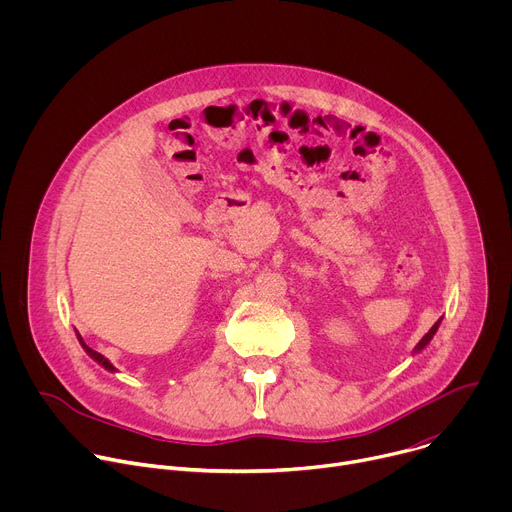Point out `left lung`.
<instances>
[{
	"instance_id": "8db88e82",
	"label": "left lung",
	"mask_w": 512,
	"mask_h": 512,
	"mask_svg": "<svg viewBox=\"0 0 512 512\" xmlns=\"http://www.w3.org/2000/svg\"><path fill=\"white\" fill-rule=\"evenodd\" d=\"M440 324H442V318L440 320H437L433 326H431V330L417 342V346L413 348V354H417V352H421L423 348H427V344L433 340V336H435V332H437V328H440Z\"/></svg>"
}]
</instances>
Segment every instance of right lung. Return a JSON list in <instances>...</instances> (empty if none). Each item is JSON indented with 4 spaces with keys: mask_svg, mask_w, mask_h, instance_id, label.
Masks as SVG:
<instances>
[{
    "mask_svg": "<svg viewBox=\"0 0 512 512\" xmlns=\"http://www.w3.org/2000/svg\"><path fill=\"white\" fill-rule=\"evenodd\" d=\"M77 338H79V342H81L83 350H85V352H87V354H89V356H91V358H93L95 362H99V364H101V367H103L105 371H109V373H117V369H115V367H113V364L109 362V358H105V356H103L101 352H97V350H93L91 346H87V344H85V340L81 338V334H79V332H77Z\"/></svg>",
    "mask_w": 512,
    "mask_h": 512,
    "instance_id": "add662e5",
    "label": "right lung"
}]
</instances>
